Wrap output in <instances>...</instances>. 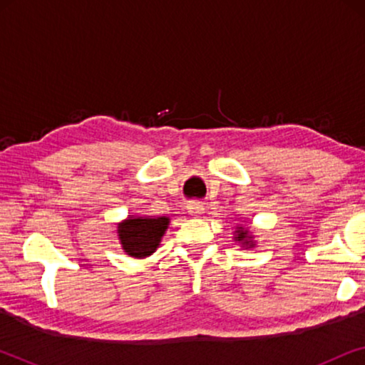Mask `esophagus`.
I'll return each mask as SVG.
<instances>
[{"instance_id": "esophagus-1", "label": "esophagus", "mask_w": 365, "mask_h": 365, "mask_svg": "<svg viewBox=\"0 0 365 365\" xmlns=\"http://www.w3.org/2000/svg\"><path fill=\"white\" fill-rule=\"evenodd\" d=\"M187 211H189V214H191V216H194V217H199L201 216V214L204 212V206H202V202H199V201H191L187 204Z\"/></svg>"}]
</instances>
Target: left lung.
Returning a JSON list of instances; mask_svg holds the SVG:
<instances>
[{
  "mask_svg": "<svg viewBox=\"0 0 365 365\" xmlns=\"http://www.w3.org/2000/svg\"><path fill=\"white\" fill-rule=\"evenodd\" d=\"M232 234H234V241L241 244L242 249H252V247H256V241H254L252 232L249 231V229H247L246 226H242V224H237Z\"/></svg>",
  "mask_w": 365,
  "mask_h": 365,
  "instance_id": "left-lung-1",
  "label": "left lung"
}]
</instances>
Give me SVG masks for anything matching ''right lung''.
I'll list each match as a JSON object with an SVG mask.
<instances>
[{"label": "right lung", "mask_w": 365, "mask_h": 365, "mask_svg": "<svg viewBox=\"0 0 365 365\" xmlns=\"http://www.w3.org/2000/svg\"><path fill=\"white\" fill-rule=\"evenodd\" d=\"M171 219L168 216H128L116 224V232L123 251L129 257L146 259L156 252L166 234Z\"/></svg>", "instance_id": "1"}]
</instances>
